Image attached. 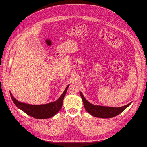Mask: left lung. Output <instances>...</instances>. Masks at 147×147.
<instances>
[{
	"label": "left lung",
	"instance_id": "obj_1",
	"mask_svg": "<svg viewBox=\"0 0 147 147\" xmlns=\"http://www.w3.org/2000/svg\"><path fill=\"white\" fill-rule=\"evenodd\" d=\"M80 96L83 102L84 109L87 112L95 117L102 118H110L114 117L121 113L129 105L131 102L121 107H110L100 105H95L88 102L84 98L82 93L80 92Z\"/></svg>",
	"mask_w": 147,
	"mask_h": 147
}]
</instances>
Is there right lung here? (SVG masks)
<instances>
[{
  "instance_id": "add662e5",
  "label": "right lung",
  "mask_w": 147,
  "mask_h": 147,
  "mask_svg": "<svg viewBox=\"0 0 147 147\" xmlns=\"http://www.w3.org/2000/svg\"><path fill=\"white\" fill-rule=\"evenodd\" d=\"M69 86L66 87L63 94L56 101L43 105H30L21 103L14 98L11 92L10 95L13 102L17 107L23 110L26 114L37 119H46L53 117L61 110Z\"/></svg>"
}]
</instances>
